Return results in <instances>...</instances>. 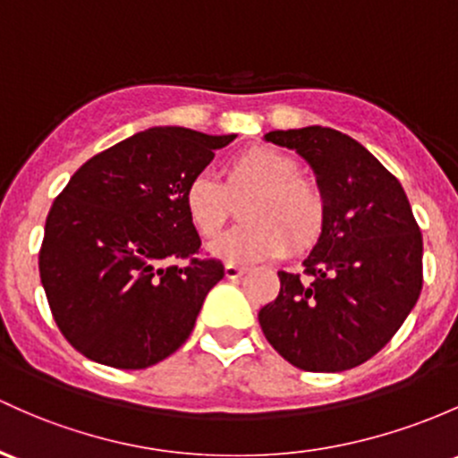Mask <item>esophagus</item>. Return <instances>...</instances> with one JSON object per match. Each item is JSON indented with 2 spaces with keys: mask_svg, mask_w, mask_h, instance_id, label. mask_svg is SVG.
Wrapping results in <instances>:
<instances>
[{
  "mask_svg": "<svg viewBox=\"0 0 458 458\" xmlns=\"http://www.w3.org/2000/svg\"><path fill=\"white\" fill-rule=\"evenodd\" d=\"M244 273H247V268L235 267V264H225V275H227L229 279H238V277H242Z\"/></svg>",
  "mask_w": 458,
  "mask_h": 458,
  "instance_id": "34e87169",
  "label": "esophagus"
}]
</instances>
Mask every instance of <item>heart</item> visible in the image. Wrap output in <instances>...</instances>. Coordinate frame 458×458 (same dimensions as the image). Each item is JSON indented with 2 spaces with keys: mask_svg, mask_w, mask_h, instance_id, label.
I'll list each match as a JSON object with an SVG mask.
<instances>
[{
  "mask_svg": "<svg viewBox=\"0 0 458 458\" xmlns=\"http://www.w3.org/2000/svg\"><path fill=\"white\" fill-rule=\"evenodd\" d=\"M244 196V225L211 247L225 262L259 264L288 250L301 255L326 233L327 199L321 185L299 174V161L273 146H250L231 157L220 183L196 174L183 190V208L196 233L214 240L227 227L233 203Z\"/></svg>",
  "mask_w": 458,
  "mask_h": 458,
  "instance_id": "heart-1",
  "label": "heart"
}]
</instances>
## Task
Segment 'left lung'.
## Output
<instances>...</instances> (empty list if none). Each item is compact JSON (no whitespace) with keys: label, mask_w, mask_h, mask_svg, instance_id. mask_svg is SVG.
Wrapping results in <instances>:
<instances>
[{"label":"left lung","mask_w":458,"mask_h":458,"mask_svg":"<svg viewBox=\"0 0 458 458\" xmlns=\"http://www.w3.org/2000/svg\"><path fill=\"white\" fill-rule=\"evenodd\" d=\"M297 150L327 199L326 233L303 275L279 270V294L259 310L275 352L303 371H345L376 356L424 286V238L400 181L334 129L273 131Z\"/></svg>","instance_id":"1"}]
</instances>
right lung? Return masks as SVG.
I'll list each match as a JSON object with an SVG mask.
<instances>
[{
	"label": "right lung",
	"instance_id": "add662e5",
	"mask_svg": "<svg viewBox=\"0 0 458 458\" xmlns=\"http://www.w3.org/2000/svg\"><path fill=\"white\" fill-rule=\"evenodd\" d=\"M233 140L159 126L73 172L46 218L38 273L76 352L100 365L146 369L188 341L225 267L199 258L183 190Z\"/></svg>",
	"mask_w": 458,
	"mask_h": 458
}]
</instances>
